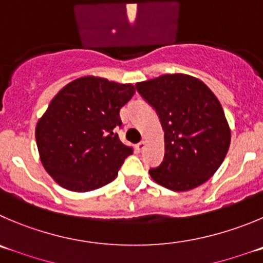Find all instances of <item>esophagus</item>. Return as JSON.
Here are the masks:
<instances>
[{
    "label": "esophagus",
    "instance_id": "obj_1",
    "mask_svg": "<svg viewBox=\"0 0 263 263\" xmlns=\"http://www.w3.org/2000/svg\"><path fill=\"white\" fill-rule=\"evenodd\" d=\"M145 146H146V143L145 141H141V143H139L136 145V151L137 152H143L144 149H145Z\"/></svg>",
    "mask_w": 263,
    "mask_h": 263
}]
</instances>
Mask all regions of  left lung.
Masks as SVG:
<instances>
[{"label":"left lung","mask_w":263,"mask_h":263,"mask_svg":"<svg viewBox=\"0 0 263 263\" xmlns=\"http://www.w3.org/2000/svg\"><path fill=\"white\" fill-rule=\"evenodd\" d=\"M136 89L156 109L165 131V159L152 179L176 192L197 188L224 161L231 128L210 88L187 73H165Z\"/></svg>","instance_id":"left-lung-1"}]
</instances>
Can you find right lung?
<instances>
[{
  "mask_svg": "<svg viewBox=\"0 0 263 263\" xmlns=\"http://www.w3.org/2000/svg\"><path fill=\"white\" fill-rule=\"evenodd\" d=\"M135 95L132 84L83 76L62 88L36 124L39 156L46 173L72 192L101 188L118 175L132 149L114 129Z\"/></svg>",
  "mask_w": 263,
  "mask_h": 263,
  "instance_id": "right-lung-1",
  "label": "right lung"
}]
</instances>
